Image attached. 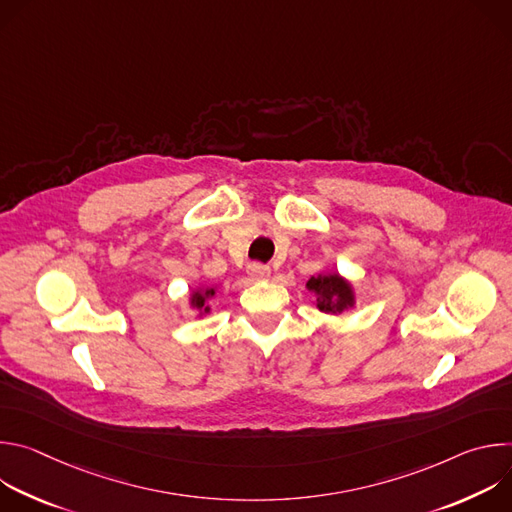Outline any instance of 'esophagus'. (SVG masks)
<instances>
[{
  "instance_id": "34e87169",
  "label": "esophagus",
  "mask_w": 512,
  "mask_h": 512,
  "mask_svg": "<svg viewBox=\"0 0 512 512\" xmlns=\"http://www.w3.org/2000/svg\"><path fill=\"white\" fill-rule=\"evenodd\" d=\"M247 271H249V275L253 279H265L269 275V267L263 265V263H249Z\"/></svg>"
}]
</instances>
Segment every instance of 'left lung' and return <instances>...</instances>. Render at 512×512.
Masks as SVG:
<instances>
[{"instance_id": "1", "label": "left lung", "mask_w": 512, "mask_h": 512, "mask_svg": "<svg viewBox=\"0 0 512 512\" xmlns=\"http://www.w3.org/2000/svg\"><path fill=\"white\" fill-rule=\"evenodd\" d=\"M308 287L316 291V306L326 314H340L352 304V289L338 275L312 277Z\"/></svg>"}]
</instances>
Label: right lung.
Masks as SVG:
<instances>
[{"label":"right lung","instance_id":"right-lung-1","mask_svg":"<svg viewBox=\"0 0 512 512\" xmlns=\"http://www.w3.org/2000/svg\"><path fill=\"white\" fill-rule=\"evenodd\" d=\"M208 296H214V289H206V291H202V294H194L192 304H194L196 308L208 312V308H206V298H208Z\"/></svg>","mask_w":512,"mask_h":512}]
</instances>
